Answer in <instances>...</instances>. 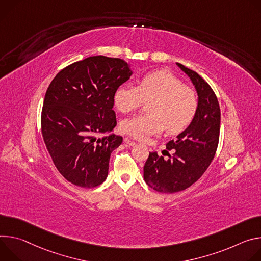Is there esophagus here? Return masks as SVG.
<instances>
[{
  "mask_svg": "<svg viewBox=\"0 0 261 261\" xmlns=\"http://www.w3.org/2000/svg\"><path fill=\"white\" fill-rule=\"evenodd\" d=\"M124 143L126 144V145H128V146H135L136 145V142L133 141V140H129L128 138L124 139Z\"/></svg>",
  "mask_w": 261,
  "mask_h": 261,
  "instance_id": "obj_1",
  "label": "esophagus"
}]
</instances>
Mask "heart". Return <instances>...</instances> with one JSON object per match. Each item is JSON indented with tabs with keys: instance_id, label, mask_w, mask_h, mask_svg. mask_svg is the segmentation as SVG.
Returning <instances> with one entry per match:
<instances>
[{
	"instance_id": "b5f03b06",
	"label": "heart",
	"mask_w": 261,
	"mask_h": 261,
	"mask_svg": "<svg viewBox=\"0 0 261 261\" xmlns=\"http://www.w3.org/2000/svg\"><path fill=\"white\" fill-rule=\"evenodd\" d=\"M144 101L149 114L133 116L121 122L124 134L146 140L161 134L170 135L185 130L195 118L198 98L194 90L167 70L148 72L138 81V86L123 84L114 93V105L123 114L141 107Z\"/></svg>"
}]
</instances>
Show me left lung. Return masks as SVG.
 <instances>
[{"label":"left lung","instance_id":"left-lung-1","mask_svg":"<svg viewBox=\"0 0 261 261\" xmlns=\"http://www.w3.org/2000/svg\"><path fill=\"white\" fill-rule=\"evenodd\" d=\"M177 65L191 79L198 93L195 118L176 140L166 144L168 159L149 152L144 165V180L156 192L176 193L195 184L215 158L220 137L221 112L212 87L197 72Z\"/></svg>","mask_w":261,"mask_h":261}]
</instances>
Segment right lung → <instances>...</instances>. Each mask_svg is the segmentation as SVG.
<instances>
[{"label": "right lung", "mask_w": 261, "mask_h": 261, "mask_svg": "<svg viewBox=\"0 0 261 261\" xmlns=\"http://www.w3.org/2000/svg\"><path fill=\"white\" fill-rule=\"evenodd\" d=\"M132 71L119 58L93 56L57 73L45 93L41 133L60 174L81 188L101 185L112 151L122 137L105 134L117 124L114 93Z\"/></svg>", "instance_id": "add662e5"}]
</instances>
